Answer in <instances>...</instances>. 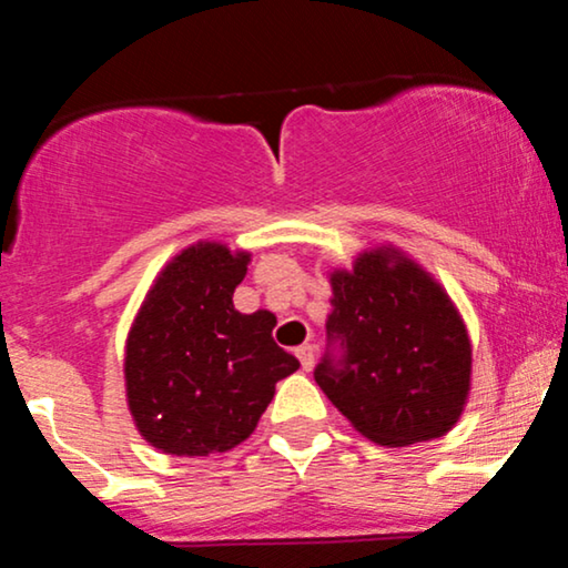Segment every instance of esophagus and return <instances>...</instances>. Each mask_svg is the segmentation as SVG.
I'll use <instances>...</instances> for the list:
<instances>
[{
  "mask_svg": "<svg viewBox=\"0 0 568 568\" xmlns=\"http://www.w3.org/2000/svg\"><path fill=\"white\" fill-rule=\"evenodd\" d=\"M296 357L304 371H312V366H315V347L312 344H302V347H296Z\"/></svg>",
  "mask_w": 568,
  "mask_h": 568,
  "instance_id": "esophagus-1",
  "label": "esophagus"
}]
</instances>
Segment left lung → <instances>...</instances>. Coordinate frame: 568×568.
I'll use <instances>...</instances> for the list:
<instances>
[{
  "label": "left lung",
  "instance_id": "1",
  "mask_svg": "<svg viewBox=\"0 0 568 568\" xmlns=\"http://www.w3.org/2000/svg\"><path fill=\"white\" fill-rule=\"evenodd\" d=\"M325 328L342 361L325 357L315 382L349 425L379 446L443 438L470 397L473 344L446 288L400 247L361 251L331 270Z\"/></svg>",
  "mask_w": 568,
  "mask_h": 568
}]
</instances>
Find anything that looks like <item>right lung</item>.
<instances>
[{
	"mask_svg": "<svg viewBox=\"0 0 568 568\" xmlns=\"http://www.w3.org/2000/svg\"><path fill=\"white\" fill-rule=\"evenodd\" d=\"M251 253L216 240L184 247L160 270L125 342V397L141 438L162 454L211 456L240 446L298 368L277 347L270 310H234Z\"/></svg>",
	"mask_w": 568,
	"mask_h": 568,
	"instance_id": "add662e5",
	"label": "right lung"
}]
</instances>
